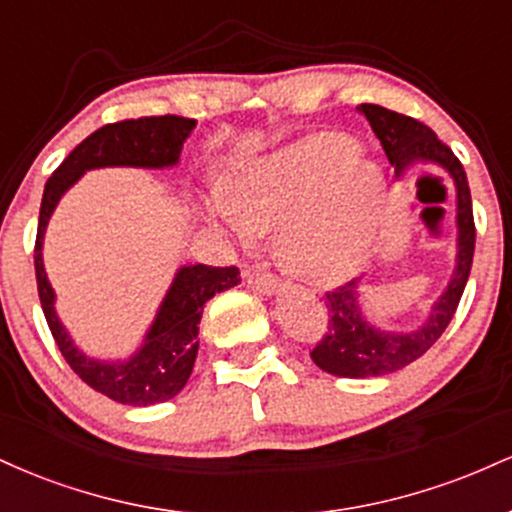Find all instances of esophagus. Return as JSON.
Returning <instances> with one entry per match:
<instances>
[{
  "instance_id": "34e87169",
  "label": "esophagus",
  "mask_w": 512,
  "mask_h": 512,
  "mask_svg": "<svg viewBox=\"0 0 512 512\" xmlns=\"http://www.w3.org/2000/svg\"><path fill=\"white\" fill-rule=\"evenodd\" d=\"M248 284L250 289L264 293V296H274L276 291L284 286V281L274 274H264V272H248Z\"/></svg>"
}]
</instances>
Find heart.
<instances>
[{
    "label": "heart",
    "instance_id": "1",
    "mask_svg": "<svg viewBox=\"0 0 512 512\" xmlns=\"http://www.w3.org/2000/svg\"><path fill=\"white\" fill-rule=\"evenodd\" d=\"M380 197L378 166L349 137L325 132L250 161L226 202H209L207 214L243 245L281 228L286 267L308 284L330 286L366 262Z\"/></svg>",
    "mask_w": 512,
    "mask_h": 512
}]
</instances>
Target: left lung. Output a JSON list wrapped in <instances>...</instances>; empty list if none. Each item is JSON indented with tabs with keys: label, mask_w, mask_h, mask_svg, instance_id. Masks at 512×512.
<instances>
[{
	"label": "left lung",
	"mask_w": 512,
	"mask_h": 512,
	"mask_svg": "<svg viewBox=\"0 0 512 512\" xmlns=\"http://www.w3.org/2000/svg\"><path fill=\"white\" fill-rule=\"evenodd\" d=\"M356 110L370 122L375 137L383 144V151L390 166L395 168L397 180H402L404 173L414 166L433 163V166L443 168L455 185V269H452L445 291L431 305L421 325L404 332L383 330V327L373 325L363 315V305L358 301L361 279L349 281V284L339 286L337 291L327 293L325 305L330 310L327 332L320 339V344L310 351V358L317 368L337 375V378H380V375L402 370L419 356H424L438 342L445 327L450 325L464 286H467L469 269H472L477 231H474L467 175H464L457 156L440 142L436 132L426 127L424 122L399 115L395 110L383 108V105L361 103Z\"/></svg>",
	"instance_id": "8db88e82"
}]
</instances>
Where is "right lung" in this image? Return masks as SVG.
<instances>
[{"label": "right lung", "instance_id": "obj_1", "mask_svg": "<svg viewBox=\"0 0 512 512\" xmlns=\"http://www.w3.org/2000/svg\"><path fill=\"white\" fill-rule=\"evenodd\" d=\"M195 127L197 120L178 115L139 117V120L105 125L76 146L45 182L38 238H35V279H38V296L45 320L74 373L101 395L120 404H129V407L166 402L185 387L195 368L204 303L216 293L238 286L240 272L236 267L182 264L158 305L154 322L146 330L139 349L127 358L105 361V358L86 356L62 325L55 310V289L43 264V238L52 211L57 209L64 192L74 187L86 170L117 166L149 170L173 168L180 163L182 146Z\"/></svg>", "mask_w": 512, "mask_h": 512}]
</instances>
